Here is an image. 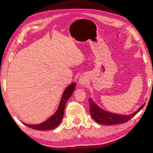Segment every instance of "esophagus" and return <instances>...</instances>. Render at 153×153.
I'll list each match as a JSON object with an SVG mask.
<instances>
[{
	"instance_id": "34e87169",
	"label": "esophagus",
	"mask_w": 153,
	"mask_h": 153,
	"mask_svg": "<svg viewBox=\"0 0 153 153\" xmlns=\"http://www.w3.org/2000/svg\"><path fill=\"white\" fill-rule=\"evenodd\" d=\"M79 84L82 85H84L86 84V80L84 78H80L79 79Z\"/></svg>"
}]
</instances>
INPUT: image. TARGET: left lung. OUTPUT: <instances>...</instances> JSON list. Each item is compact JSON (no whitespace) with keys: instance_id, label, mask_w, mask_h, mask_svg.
Returning <instances> with one entry per match:
<instances>
[{"instance_id":"1","label":"left lung","mask_w":153,"mask_h":153,"mask_svg":"<svg viewBox=\"0 0 153 153\" xmlns=\"http://www.w3.org/2000/svg\"><path fill=\"white\" fill-rule=\"evenodd\" d=\"M153 84V83H152ZM89 110L92 118L94 121L101 124L104 125H113L124 123L129 120H130L133 117L139 112V111L143 107L145 103L142 105L136 112L130 115H119L116 114L111 113L107 112L105 110L100 108L98 105H97L91 98L89 99Z\"/></svg>"}]
</instances>
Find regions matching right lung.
Here are the masks:
<instances>
[{
    "mask_svg": "<svg viewBox=\"0 0 153 153\" xmlns=\"http://www.w3.org/2000/svg\"><path fill=\"white\" fill-rule=\"evenodd\" d=\"M76 85V83H73L71 85L66 88L64 90L62 98L60 101L59 107L52 116H51L47 121L38 124H27L24 123L27 126H28L32 129H37V130H48V129H52L57 127L59 124L61 123L63 118L64 108L66 104L67 101L71 96L73 92L75 90V87Z\"/></svg>",
    "mask_w": 153,
    "mask_h": 153,
    "instance_id": "obj_1",
    "label": "right lung"
}]
</instances>
